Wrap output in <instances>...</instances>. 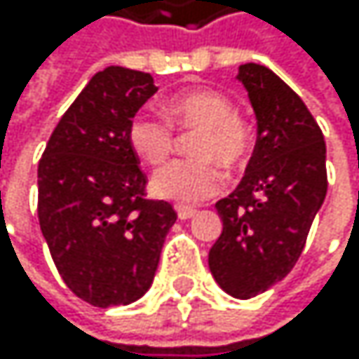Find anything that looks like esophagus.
I'll return each mask as SVG.
<instances>
[{
    "instance_id": "esophagus-1",
    "label": "esophagus",
    "mask_w": 359,
    "mask_h": 359,
    "mask_svg": "<svg viewBox=\"0 0 359 359\" xmlns=\"http://www.w3.org/2000/svg\"><path fill=\"white\" fill-rule=\"evenodd\" d=\"M176 213L181 219H189L196 215V209H191V206H176Z\"/></svg>"
}]
</instances>
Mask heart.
Returning a JSON list of instances; mask_svg holds the SVG:
<instances>
[{
    "instance_id": "obj_1",
    "label": "heart",
    "mask_w": 359,
    "mask_h": 359,
    "mask_svg": "<svg viewBox=\"0 0 359 359\" xmlns=\"http://www.w3.org/2000/svg\"><path fill=\"white\" fill-rule=\"evenodd\" d=\"M168 118L150 111H140L131 118L127 140L133 153L148 165H161L176 146L174 127L183 131H198L191 144L196 159L172 161L161 168L150 189L155 196L178 202L196 204L219 191L226 168H239L252 153V129L234 111L226 94L209 88L176 94L165 103Z\"/></svg>"
}]
</instances>
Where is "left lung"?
Masks as SVG:
<instances>
[{
	"label": "left lung",
	"mask_w": 359,
	"mask_h": 359,
	"mask_svg": "<svg viewBox=\"0 0 359 359\" xmlns=\"http://www.w3.org/2000/svg\"><path fill=\"white\" fill-rule=\"evenodd\" d=\"M258 135L239 187L215 209L222 234L209 269L237 299L265 293L302 256L312 219L327 194L325 142L299 96L260 64L239 66Z\"/></svg>",
	"instance_id": "1"
}]
</instances>
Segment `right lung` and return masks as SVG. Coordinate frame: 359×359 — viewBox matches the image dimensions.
Returning <instances> with one entry per match:
<instances>
[{
	"mask_svg": "<svg viewBox=\"0 0 359 359\" xmlns=\"http://www.w3.org/2000/svg\"><path fill=\"white\" fill-rule=\"evenodd\" d=\"M157 92L148 73L107 66L53 129L38 163V222L71 291L99 308L127 306L153 284L170 202L146 200L127 129Z\"/></svg>",
	"mask_w": 359,
	"mask_h": 359,
	"instance_id": "obj_1",
	"label": "right lung"
}]
</instances>
